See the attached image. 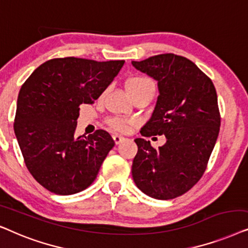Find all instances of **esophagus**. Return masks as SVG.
Here are the masks:
<instances>
[{
	"label": "esophagus",
	"mask_w": 248,
	"mask_h": 248,
	"mask_svg": "<svg viewBox=\"0 0 248 248\" xmlns=\"http://www.w3.org/2000/svg\"><path fill=\"white\" fill-rule=\"evenodd\" d=\"M113 140H114L115 145H119V144L121 143V141L124 140V137L119 136V135H113Z\"/></svg>",
	"instance_id": "esophagus-1"
}]
</instances>
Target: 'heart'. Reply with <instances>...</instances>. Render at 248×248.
<instances>
[{
  "instance_id": "obj_1",
  "label": "heart",
  "mask_w": 248,
  "mask_h": 248,
  "mask_svg": "<svg viewBox=\"0 0 248 248\" xmlns=\"http://www.w3.org/2000/svg\"><path fill=\"white\" fill-rule=\"evenodd\" d=\"M154 85L153 81L151 80L150 78L143 77V76H136V77L130 78L129 80L127 81V88L129 92L140 90V88L146 87V86ZM108 126H110L112 129L117 131H126L129 128V121L122 120L120 118H112L108 121Z\"/></svg>"
}]
</instances>
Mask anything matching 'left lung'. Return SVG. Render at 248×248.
Masks as SVG:
<instances>
[{
	"label": "left lung",
	"instance_id": "8db88e82",
	"mask_svg": "<svg viewBox=\"0 0 248 248\" xmlns=\"http://www.w3.org/2000/svg\"><path fill=\"white\" fill-rule=\"evenodd\" d=\"M157 80L160 95L153 114L141 128L144 137L164 135L157 150L136 138L133 179L150 197L172 200L195 186L206 170L219 136L221 118L213 82L197 65L166 53L131 62Z\"/></svg>",
	"mask_w": 248,
	"mask_h": 248
}]
</instances>
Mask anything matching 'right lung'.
<instances>
[{
	"mask_svg": "<svg viewBox=\"0 0 248 248\" xmlns=\"http://www.w3.org/2000/svg\"><path fill=\"white\" fill-rule=\"evenodd\" d=\"M124 64V60L52 59L21 86L13 128L26 167L47 190L71 195L96 179L114 140L102 129L76 136L79 105L93 104Z\"/></svg>",
	"mask_w": 248,
	"mask_h": 248,
	"instance_id": "add662e5",
	"label": "right lung"
}]
</instances>
